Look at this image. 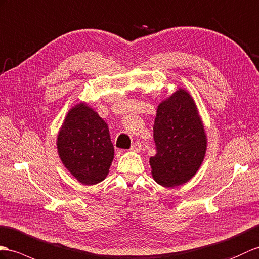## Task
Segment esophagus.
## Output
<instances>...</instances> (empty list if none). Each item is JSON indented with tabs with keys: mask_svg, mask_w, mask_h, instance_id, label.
I'll return each mask as SVG.
<instances>
[{
	"mask_svg": "<svg viewBox=\"0 0 259 259\" xmlns=\"http://www.w3.org/2000/svg\"><path fill=\"white\" fill-rule=\"evenodd\" d=\"M131 150H132V151H137V153H138V151L142 150V144L138 143V142L134 143L133 145H132Z\"/></svg>",
	"mask_w": 259,
	"mask_h": 259,
	"instance_id": "obj_1",
	"label": "esophagus"
}]
</instances>
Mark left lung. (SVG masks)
Masks as SVG:
<instances>
[{
  "instance_id": "left-lung-1",
  "label": "left lung",
  "mask_w": 259,
  "mask_h": 259,
  "mask_svg": "<svg viewBox=\"0 0 259 259\" xmlns=\"http://www.w3.org/2000/svg\"><path fill=\"white\" fill-rule=\"evenodd\" d=\"M156 155L150 157L157 184L170 188L184 185L197 174L206 151V134L190 93L174 92L159 103L154 123Z\"/></svg>"
}]
</instances>
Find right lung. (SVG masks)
<instances>
[{"instance_id": "1", "label": "right lung", "mask_w": 259, "mask_h": 259, "mask_svg": "<svg viewBox=\"0 0 259 259\" xmlns=\"http://www.w3.org/2000/svg\"><path fill=\"white\" fill-rule=\"evenodd\" d=\"M64 166L82 185L104 180L114 158L109 126L84 102L69 110L57 136Z\"/></svg>"}]
</instances>
